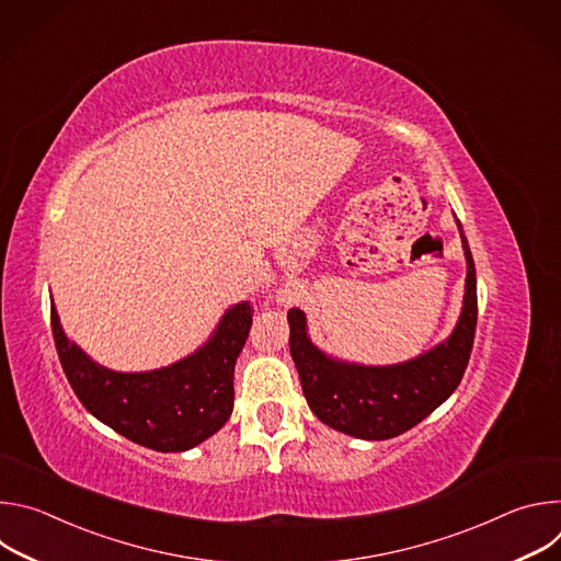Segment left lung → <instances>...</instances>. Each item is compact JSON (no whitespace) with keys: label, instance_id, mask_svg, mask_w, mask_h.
Wrapping results in <instances>:
<instances>
[{"label":"left lung","instance_id":"1","mask_svg":"<svg viewBox=\"0 0 561 561\" xmlns=\"http://www.w3.org/2000/svg\"><path fill=\"white\" fill-rule=\"evenodd\" d=\"M457 226L466 255L461 314L450 337L424 355L392 366L340 362L310 342L306 314L288 310L290 355L317 420L357 439H390L426 420L459 386L477 327V279L466 234Z\"/></svg>","mask_w":561,"mask_h":561}]
</instances>
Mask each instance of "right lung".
<instances>
[{
	"instance_id": "right-lung-1",
	"label": "right lung",
	"mask_w": 561,
	"mask_h": 561,
	"mask_svg": "<svg viewBox=\"0 0 561 561\" xmlns=\"http://www.w3.org/2000/svg\"><path fill=\"white\" fill-rule=\"evenodd\" d=\"M251 324V304H234L224 312L213 337L193 355L148 373H117L70 342L55 304L50 306L55 348L79 402L115 433L159 453L195 448L228 422L234 362Z\"/></svg>"
}]
</instances>
